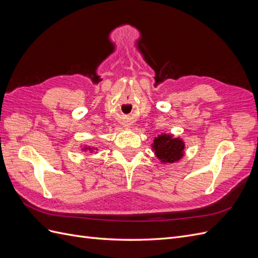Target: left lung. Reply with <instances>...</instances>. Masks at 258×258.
Masks as SVG:
<instances>
[{
  "mask_svg": "<svg viewBox=\"0 0 258 258\" xmlns=\"http://www.w3.org/2000/svg\"><path fill=\"white\" fill-rule=\"evenodd\" d=\"M152 147L156 157L162 163H172L178 161L184 156L185 144L179 138L161 134L154 139Z\"/></svg>",
  "mask_w": 258,
  "mask_h": 258,
  "instance_id": "obj_1",
  "label": "left lung"
}]
</instances>
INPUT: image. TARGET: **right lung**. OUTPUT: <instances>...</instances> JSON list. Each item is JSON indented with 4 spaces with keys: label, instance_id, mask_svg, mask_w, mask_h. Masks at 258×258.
Wrapping results in <instances>:
<instances>
[{
    "label": "right lung",
    "instance_id": "1",
    "mask_svg": "<svg viewBox=\"0 0 258 258\" xmlns=\"http://www.w3.org/2000/svg\"><path fill=\"white\" fill-rule=\"evenodd\" d=\"M93 150H97V148H95V147H90V146H86V147H84L83 148V151L84 152H87V151H89V152H93Z\"/></svg>",
    "mask_w": 258,
    "mask_h": 258
}]
</instances>
